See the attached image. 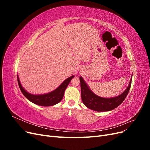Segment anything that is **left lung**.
I'll return each mask as SVG.
<instances>
[{
	"instance_id": "1",
	"label": "left lung",
	"mask_w": 150,
	"mask_h": 150,
	"mask_svg": "<svg viewBox=\"0 0 150 150\" xmlns=\"http://www.w3.org/2000/svg\"><path fill=\"white\" fill-rule=\"evenodd\" d=\"M81 83V99L84 105L88 108L96 111H108L114 110L123 102L131 88L132 76L129 85L119 96L112 98H102L94 94L82 77H79Z\"/></svg>"
}]
</instances>
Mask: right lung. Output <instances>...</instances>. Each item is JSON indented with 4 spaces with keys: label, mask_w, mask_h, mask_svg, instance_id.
I'll return each instance as SVG.
<instances>
[{
    "label": "right lung",
    "mask_w": 150,
    "mask_h": 150,
    "mask_svg": "<svg viewBox=\"0 0 150 150\" xmlns=\"http://www.w3.org/2000/svg\"><path fill=\"white\" fill-rule=\"evenodd\" d=\"M74 77V75L69 77L52 91L42 94H33L27 91L21 85L18 75L17 81L21 92L24 94V96L30 102L41 106H51L55 105V104L59 103L62 100L63 96H64V91L66 88Z\"/></svg>",
    "instance_id": "obj_1"
}]
</instances>
